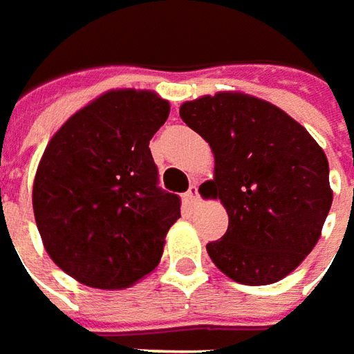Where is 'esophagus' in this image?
<instances>
[{"mask_svg": "<svg viewBox=\"0 0 354 354\" xmlns=\"http://www.w3.org/2000/svg\"><path fill=\"white\" fill-rule=\"evenodd\" d=\"M185 196H187V200H189L190 205L198 204V200H200V194H198V183H192V185H190Z\"/></svg>", "mask_w": 354, "mask_h": 354, "instance_id": "34e87169", "label": "esophagus"}]
</instances>
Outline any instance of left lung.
Returning a JSON list of instances; mask_svg holds the SVG:
<instances>
[{
	"label": "left lung",
	"mask_w": 354,
	"mask_h": 354,
	"mask_svg": "<svg viewBox=\"0 0 354 354\" xmlns=\"http://www.w3.org/2000/svg\"><path fill=\"white\" fill-rule=\"evenodd\" d=\"M183 122L212 147L215 175L200 190L229 213L205 250L234 282L282 280L317 245L330 205V167L309 131L274 104L221 91L181 104Z\"/></svg>",
	"instance_id": "obj_1"
}]
</instances>
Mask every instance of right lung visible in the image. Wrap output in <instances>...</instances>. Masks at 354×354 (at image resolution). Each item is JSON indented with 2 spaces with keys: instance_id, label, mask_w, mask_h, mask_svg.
<instances>
[{
  "instance_id": "right-lung-1",
  "label": "right lung",
  "mask_w": 354,
  "mask_h": 354,
  "mask_svg": "<svg viewBox=\"0 0 354 354\" xmlns=\"http://www.w3.org/2000/svg\"><path fill=\"white\" fill-rule=\"evenodd\" d=\"M169 116L154 91L112 89L66 120L37 165L32 205L45 252L77 282L120 290L156 269L181 217L149 142Z\"/></svg>"
}]
</instances>
